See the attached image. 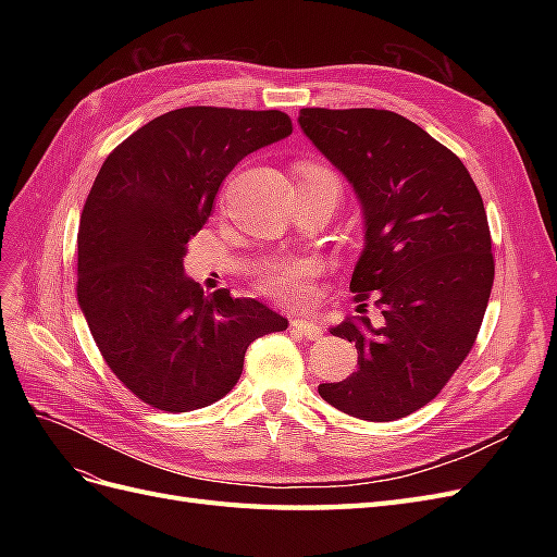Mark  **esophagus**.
<instances>
[{
  "label": "esophagus",
  "mask_w": 557,
  "mask_h": 557,
  "mask_svg": "<svg viewBox=\"0 0 557 557\" xmlns=\"http://www.w3.org/2000/svg\"><path fill=\"white\" fill-rule=\"evenodd\" d=\"M290 327L295 334L305 336V339H309V342H315L323 336V327H320L318 320H313V318H295Z\"/></svg>",
  "instance_id": "1"
}]
</instances>
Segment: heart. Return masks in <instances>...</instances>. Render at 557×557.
I'll return each instance as SVG.
<instances>
[{
    "instance_id": "b5f03b06",
    "label": "heart",
    "mask_w": 557,
    "mask_h": 557,
    "mask_svg": "<svg viewBox=\"0 0 557 557\" xmlns=\"http://www.w3.org/2000/svg\"><path fill=\"white\" fill-rule=\"evenodd\" d=\"M307 174H327L318 166H309ZM320 267L313 260L276 262L262 274V288L283 305H297L311 293V281L318 276Z\"/></svg>"
}]
</instances>
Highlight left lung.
<instances>
[{"instance_id": "obj_1", "label": "left lung", "mask_w": 557, "mask_h": 557, "mask_svg": "<svg viewBox=\"0 0 557 557\" xmlns=\"http://www.w3.org/2000/svg\"><path fill=\"white\" fill-rule=\"evenodd\" d=\"M297 123L356 190L364 248L350 290L383 315L330 327L356 344L358 372L318 393L387 423L440 395L476 342L495 278L483 199L460 158L395 111L301 109Z\"/></svg>"}]
</instances>
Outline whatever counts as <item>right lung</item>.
<instances>
[{"label": "right lung", "mask_w": 557, "mask_h": 557, "mask_svg": "<svg viewBox=\"0 0 557 557\" xmlns=\"http://www.w3.org/2000/svg\"><path fill=\"white\" fill-rule=\"evenodd\" d=\"M293 134L281 111L185 107L139 127L104 160L78 225V305L111 372L141 401L183 413L237 385L248 346L288 320L185 276L188 242L225 176Z\"/></svg>", "instance_id": "add662e5"}]
</instances>
